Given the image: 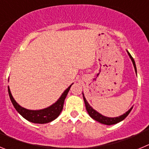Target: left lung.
<instances>
[{
	"instance_id": "1",
	"label": "left lung",
	"mask_w": 149,
	"mask_h": 149,
	"mask_svg": "<svg viewBox=\"0 0 149 149\" xmlns=\"http://www.w3.org/2000/svg\"><path fill=\"white\" fill-rule=\"evenodd\" d=\"M127 53H128V55L130 56V57H131V60H132L134 68H135V71H136V65H135V62H134V60L133 59V57L131 56V55L130 54V53H129V52H127ZM83 96H84V103H85V105H86V110H87L89 115L90 116L92 117L93 119H95V121H97V122H100V123L104 124V125H115V124L118 123V122H121V121H122L123 119H125L126 117L128 116V114L130 113V112L131 111V110H132V108H131L130 110H128V111L126 112L125 113L123 114V115H122V116H119V117H116V118H109V117H106V116H104L101 115L100 113H98V112L95 111V110H93V109L90 107V105L88 104L87 101H86V98H85V97H84V94H83Z\"/></svg>"
}]
</instances>
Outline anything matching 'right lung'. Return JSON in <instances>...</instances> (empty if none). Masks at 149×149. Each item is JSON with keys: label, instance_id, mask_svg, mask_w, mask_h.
<instances>
[{"label": "right lung", "instance_id": "obj_1", "mask_svg": "<svg viewBox=\"0 0 149 149\" xmlns=\"http://www.w3.org/2000/svg\"><path fill=\"white\" fill-rule=\"evenodd\" d=\"M71 86H72V85L70 86H68V89H65V92L63 93L61 97L59 98L58 101H56V103L54 104L53 105H51V107H49L48 108L40 110H30L24 108V107H21L20 105L18 104L16 101H15V99L13 98L9 88H8V93H9L10 100H11L12 103H13L15 110L24 119H27L29 122H33V123L45 124L48 123L50 122H52L60 115L61 111L63 110V104H64L65 98L66 97L67 94H68V91L70 89Z\"/></svg>", "mask_w": 149, "mask_h": 149}]
</instances>
